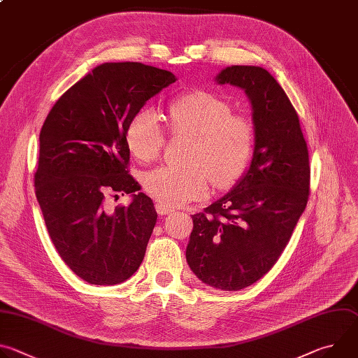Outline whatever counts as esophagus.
<instances>
[{
    "label": "esophagus",
    "instance_id": "obj_1",
    "mask_svg": "<svg viewBox=\"0 0 358 358\" xmlns=\"http://www.w3.org/2000/svg\"><path fill=\"white\" fill-rule=\"evenodd\" d=\"M156 210H157L159 215H162V217L169 215V214H171V213H174V211H176L173 207L164 206V203H156Z\"/></svg>",
    "mask_w": 358,
    "mask_h": 358
}]
</instances>
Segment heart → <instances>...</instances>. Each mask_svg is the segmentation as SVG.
Listing matches in <instances>:
<instances>
[{
  "label": "heart",
  "mask_w": 358,
  "mask_h": 358,
  "mask_svg": "<svg viewBox=\"0 0 358 358\" xmlns=\"http://www.w3.org/2000/svg\"><path fill=\"white\" fill-rule=\"evenodd\" d=\"M169 124L173 133L192 137V144L187 156L189 166H162L145 176L147 192L167 206L206 195L208 178L218 188L229 187L252 160V123L234 116L228 103L208 92L176 99L169 108ZM164 141V130L155 112L141 109L134 113L126 129V143L136 159L144 163L156 160Z\"/></svg>",
  "instance_id": "heart-1"
}]
</instances>
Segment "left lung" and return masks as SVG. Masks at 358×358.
I'll use <instances>...</instances> for the list:
<instances>
[{"instance_id":"8db88e82","label":"left lung","mask_w":358,"mask_h":358,"mask_svg":"<svg viewBox=\"0 0 358 358\" xmlns=\"http://www.w3.org/2000/svg\"><path fill=\"white\" fill-rule=\"evenodd\" d=\"M214 80L245 92L255 131L253 156L229 192L191 215L189 269L218 290H241L279 259L309 195V150L297 113L264 68L232 65Z\"/></svg>"}]
</instances>
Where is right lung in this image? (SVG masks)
Listing matches in <instances>:
<instances>
[{"instance_id": "add662e5", "label": "right lung", "mask_w": 358, "mask_h": 358, "mask_svg": "<svg viewBox=\"0 0 358 358\" xmlns=\"http://www.w3.org/2000/svg\"><path fill=\"white\" fill-rule=\"evenodd\" d=\"M176 76L138 62H106L68 89L39 133L35 194L64 262L90 285H119L140 268L157 221L152 199L129 174L126 129ZM130 193L106 212L108 193Z\"/></svg>"}]
</instances>
